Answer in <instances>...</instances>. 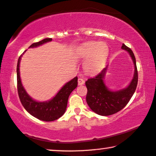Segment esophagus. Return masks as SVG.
I'll list each match as a JSON object with an SVG mask.
<instances>
[{"label": "esophagus", "mask_w": 156, "mask_h": 156, "mask_svg": "<svg viewBox=\"0 0 156 156\" xmlns=\"http://www.w3.org/2000/svg\"><path fill=\"white\" fill-rule=\"evenodd\" d=\"M84 83H85V81H84V80H82V79H81V78L78 79V85H80V86L83 85V84H84Z\"/></svg>", "instance_id": "esophagus-1"}]
</instances>
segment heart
I'll return each instance as SVG.
<instances>
[{
    "instance_id": "heart-1",
    "label": "heart",
    "mask_w": 156,
    "mask_h": 156,
    "mask_svg": "<svg viewBox=\"0 0 156 156\" xmlns=\"http://www.w3.org/2000/svg\"><path fill=\"white\" fill-rule=\"evenodd\" d=\"M109 47L105 42L89 41L81 44L75 51V57L85 60L83 69L88 75H94L102 70L109 56Z\"/></svg>"
}]
</instances>
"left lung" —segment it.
<instances>
[{
    "instance_id": "left-lung-1",
    "label": "left lung",
    "mask_w": 156,
    "mask_h": 156,
    "mask_svg": "<svg viewBox=\"0 0 156 156\" xmlns=\"http://www.w3.org/2000/svg\"><path fill=\"white\" fill-rule=\"evenodd\" d=\"M121 49L125 50L133 60L135 72L133 77L127 87L118 90H112L105 83L108 66L96 76L86 81L87 88L86 102L90 109L100 116H109L121 111L126 106L135 93L138 81L137 69L135 57L132 50L123 44Z\"/></svg>"
}]
</instances>
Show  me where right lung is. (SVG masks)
Returning <instances> with one entry per match:
<instances>
[{"instance_id": "1", "label": "right lung", "mask_w": 156, "mask_h": 156, "mask_svg": "<svg viewBox=\"0 0 156 156\" xmlns=\"http://www.w3.org/2000/svg\"><path fill=\"white\" fill-rule=\"evenodd\" d=\"M51 40L52 38H45L41 41L33 43L29 48H36L45 44V43L51 42ZM26 51V50L23 52V54ZM23 54L21 55L18 59L17 68H16L17 90L21 104L30 115L39 120H41V121H53L59 119L66 112L68 98L70 96V93L77 86V76H75L73 80L67 82L51 99L44 102L37 101V100L33 99L28 94L21 83L20 67L21 56H23Z\"/></svg>"}]
</instances>
